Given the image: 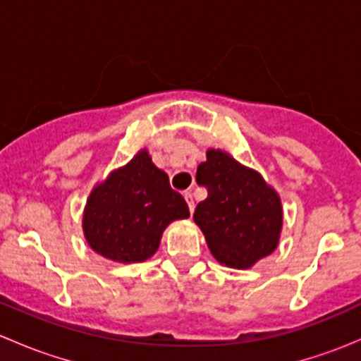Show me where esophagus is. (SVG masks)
I'll return each instance as SVG.
<instances>
[{
    "mask_svg": "<svg viewBox=\"0 0 361 361\" xmlns=\"http://www.w3.org/2000/svg\"><path fill=\"white\" fill-rule=\"evenodd\" d=\"M185 201L188 204V209H190V213H194V207H195V202H194V195H192V192H185Z\"/></svg>",
    "mask_w": 361,
    "mask_h": 361,
    "instance_id": "1",
    "label": "esophagus"
}]
</instances>
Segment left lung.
I'll list each match as a JSON object with an SVG mask.
<instances>
[{
	"label": "left lung",
	"mask_w": 361,
	"mask_h": 361,
	"mask_svg": "<svg viewBox=\"0 0 361 361\" xmlns=\"http://www.w3.org/2000/svg\"><path fill=\"white\" fill-rule=\"evenodd\" d=\"M195 178L207 197L195 207L194 220L220 264L246 269L274 251L283 224L281 201L260 174L225 152L209 150Z\"/></svg>",
	"instance_id": "1"
}]
</instances>
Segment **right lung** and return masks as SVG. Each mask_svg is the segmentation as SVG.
<instances>
[{"mask_svg": "<svg viewBox=\"0 0 361 361\" xmlns=\"http://www.w3.org/2000/svg\"><path fill=\"white\" fill-rule=\"evenodd\" d=\"M188 216L185 199L143 150L94 188L83 213V232L94 251L130 264L150 258L164 228Z\"/></svg>", "mask_w": 361, "mask_h": 361, "instance_id": "obj_1", "label": "right lung"}]
</instances>
